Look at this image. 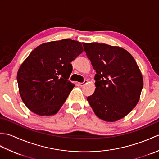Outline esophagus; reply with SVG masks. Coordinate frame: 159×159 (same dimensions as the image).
Returning <instances> with one entry per match:
<instances>
[{"mask_svg": "<svg viewBox=\"0 0 159 159\" xmlns=\"http://www.w3.org/2000/svg\"><path fill=\"white\" fill-rule=\"evenodd\" d=\"M87 83H88V81H87V80H84V82H83V83H79V85L80 86V87H83V86H85L86 84H87Z\"/></svg>", "mask_w": 159, "mask_h": 159, "instance_id": "obj_1", "label": "esophagus"}]
</instances>
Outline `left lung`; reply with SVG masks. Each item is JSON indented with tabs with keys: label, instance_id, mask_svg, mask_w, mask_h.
Masks as SVG:
<instances>
[{
	"label": "left lung",
	"instance_id": "left-lung-1",
	"mask_svg": "<svg viewBox=\"0 0 159 159\" xmlns=\"http://www.w3.org/2000/svg\"><path fill=\"white\" fill-rule=\"evenodd\" d=\"M83 45L96 72L95 92L87 101L100 119L109 122L121 119L135 107L143 86L135 60L119 46L96 42Z\"/></svg>",
	"mask_w": 159,
	"mask_h": 159
}]
</instances>
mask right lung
<instances>
[{
  "label": "right lung",
  "mask_w": 159,
  "mask_h": 159,
  "mask_svg": "<svg viewBox=\"0 0 159 159\" xmlns=\"http://www.w3.org/2000/svg\"><path fill=\"white\" fill-rule=\"evenodd\" d=\"M83 52L70 39L43 43L30 53L17 74L20 95L26 107L41 116L56 114L72 90L71 62Z\"/></svg>",
  "instance_id": "1"
}]
</instances>
